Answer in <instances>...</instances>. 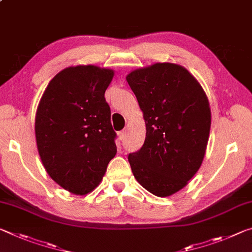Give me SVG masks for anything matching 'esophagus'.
<instances>
[{
  "label": "esophagus",
  "mask_w": 252,
  "mask_h": 252,
  "mask_svg": "<svg viewBox=\"0 0 252 252\" xmlns=\"http://www.w3.org/2000/svg\"><path fill=\"white\" fill-rule=\"evenodd\" d=\"M126 130H123L122 132L119 133V138H120L121 141H123V140L126 139Z\"/></svg>",
  "instance_id": "34e87169"
}]
</instances>
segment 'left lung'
<instances>
[{"instance_id":"8db88e82","label":"left lung","mask_w":252,"mask_h":252,"mask_svg":"<svg viewBox=\"0 0 252 252\" xmlns=\"http://www.w3.org/2000/svg\"><path fill=\"white\" fill-rule=\"evenodd\" d=\"M126 81L146 122V140L129 162L140 185L157 197L183 189L201 167L211 110L198 80L182 65L155 63L131 71Z\"/></svg>"}]
</instances>
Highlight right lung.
<instances>
[{"instance_id": "obj_1", "label": "right lung", "mask_w": 252, "mask_h": 252, "mask_svg": "<svg viewBox=\"0 0 252 252\" xmlns=\"http://www.w3.org/2000/svg\"><path fill=\"white\" fill-rule=\"evenodd\" d=\"M114 71L96 65L65 67L50 81L35 113L37 151L52 180L84 195L100 185L117 153L104 92Z\"/></svg>"}]
</instances>
